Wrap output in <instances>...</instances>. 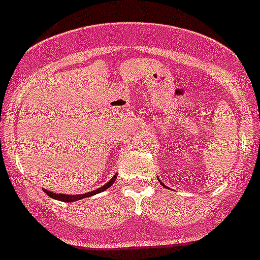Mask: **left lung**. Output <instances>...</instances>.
Returning a JSON list of instances; mask_svg holds the SVG:
<instances>
[{
    "mask_svg": "<svg viewBox=\"0 0 260 260\" xmlns=\"http://www.w3.org/2000/svg\"><path fill=\"white\" fill-rule=\"evenodd\" d=\"M158 181H160V180H158ZM160 183H161V185H162V186H165V185H164V183H162V182H161V181H160ZM165 187H167V186H165Z\"/></svg>",
    "mask_w": 260,
    "mask_h": 260,
    "instance_id": "obj_1",
    "label": "left lung"
}]
</instances>
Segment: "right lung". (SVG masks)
Here are the masks:
<instances>
[{"label": "right lung", "mask_w": 260, "mask_h": 260, "mask_svg": "<svg viewBox=\"0 0 260 260\" xmlns=\"http://www.w3.org/2000/svg\"><path fill=\"white\" fill-rule=\"evenodd\" d=\"M117 178V174H114L112 178H110V181H108L107 183H105L104 186H102V187H99L98 190H93V191H89V192H86V194H78V195H69V194H56V192H52L49 191V190H45L43 189V191L45 192L47 195H49L50 198L56 199V201H61V202H70V203H73V202L75 201H80V199L83 198H87V197H92V195H96L99 194V192L104 191V190H107L108 187H110V186L113 185L114 181H116Z\"/></svg>", "instance_id": "obj_1"}]
</instances>
